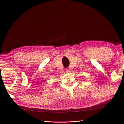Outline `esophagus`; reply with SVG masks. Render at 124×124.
Instances as JSON below:
<instances>
[{
    "label": "esophagus",
    "instance_id": "1",
    "mask_svg": "<svg viewBox=\"0 0 124 124\" xmlns=\"http://www.w3.org/2000/svg\"><path fill=\"white\" fill-rule=\"evenodd\" d=\"M66 72L67 73L70 72V70L69 68H67V69H66Z\"/></svg>",
    "mask_w": 124,
    "mask_h": 124
}]
</instances>
